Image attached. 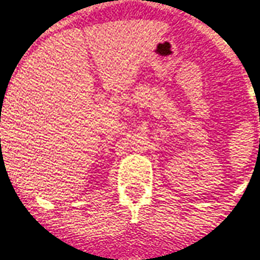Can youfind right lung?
<instances>
[{"instance_id": "1", "label": "right lung", "mask_w": 260, "mask_h": 260, "mask_svg": "<svg viewBox=\"0 0 260 260\" xmlns=\"http://www.w3.org/2000/svg\"><path fill=\"white\" fill-rule=\"evenodd\" d=\"M0 141H1V139H0Z\"/></svg>"}]
</instances>
